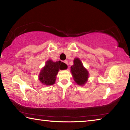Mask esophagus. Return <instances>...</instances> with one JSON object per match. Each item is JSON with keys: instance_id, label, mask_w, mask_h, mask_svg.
Wrapping results in <instances>:
<instances>
[{"instance_id": "1", "label": "esophagus", "mask_w": 130, "mask_h": 130, "mask_svg": "<svg viewBox=\"0 0 130 130\" xmlns=\"http://www.w3.org/2000/svg\"><path fill=\"white\" fill-rule=\"evenodd\" d=\"M64 62H65L67 65H68V61H65Z\"/></svg>"}]
</instances>
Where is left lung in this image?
I'll use <instances>...</instances> for the list:
<instances>
[{
  "label": "left lung",
  "instance_id": "8db88e82",
  "mask_svg": "<svg viewBox=\"0 0 130 130\" xmlns=\"http://www.w3.org/2000/svg\"><path fill=\"white\" fill-rule=\"evenodd\" d=\"M74 64L71 67V73L73 79L78 85H84L88 79L89 73L84 67L81 60L78 58H74Z\"/></svg>",
  "mask_w": 130,
  "mask_h": 130
}]
</instances>
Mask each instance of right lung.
<instances>
[{"mask_svg":"<svg viewBox=\"0 0 130 130\" xmlns=\"http://www.w3.org/2000/svg\"><path fill=\"white\" fill-rule=\"evenodd\" d=\"M65 63L61 62V61L53 62L51 60H48L39 73V80L43 85L54 84L59 70L65 69Z\"/></svg>","mask_w":130,"mask_h":130,"instance_id":"right-lung-1","label":"right lung"}]
</instances>
